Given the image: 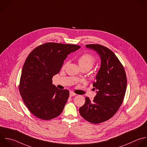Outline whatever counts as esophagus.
Segmentation results:
<instances>
[{
	"mask_svg": "<svg viewBox=\"0 0 147 147\" xmlns=\"http://www.w3.org/2000/svg\"><path fill=\"white\" fill-rule=\"evenodd\" d=\"M76 94L75 93H74V92L72 91H70L69 92V96H75Z\"/></svg>",
	"mask_w": 147,
	"mask_h": 147,
	"instance_id": "obj_1",
	"label": "esophagus"
}]
</instances>
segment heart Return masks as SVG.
I'll use <instances>...</instances> for the list:
<instances>
[{
    "label": "heart",
    "instance_id": "obj_1",
    "mask_svg": "<svg viewBox=\"0 0 147 147\" xmlns=\"http://www.w3.org/2000/svg\"><path fill=\"white\" fill-rule=\"evenodd\" d=\"M78 63L82 69H87L89 71L95 64V58L90 54L85 53L79 57L78 59ZM68 63H69V61H67L64 64V67H65Z\"/></svg>",
    "mask_w": 147,
    "mask_h": 147
}]
</instances>
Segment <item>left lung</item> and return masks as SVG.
<instances>
[{"mask_svg":"<svg viewBox=\"0 0 147 147\" xmlns=\"http://www.w3.org/2000/svg\"><path fill=\"white\" fill-rule=\"evenodd\" d=\"M86 47L97 52L101 64L93 83L96 95L93 100L86 97L79 113L87 121L99 123L111 118L122 105L126 90V76L123 65L109 48L99 44Z\"/></svg>","mask_w":147,"mask_h":147,"instance_id":"1","label":"left lung"}]
</instances>
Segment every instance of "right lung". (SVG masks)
Returning a JSON list of instances; mask_svg holds the SVG:
<instances>
[{
    "mask_svg": "<svg viewBox=\"0 0 147 147\" xmlns=\"http://www.w3.org/2000/svg\"><path fill=\"white\" fill-rule=\"evenodd\" d=\"M79 45L48 42L33 50L28 56L21 73L19 90L29 111L43 120L58 117L69 97L68 90H59L52 84L68 55Z\"/></svg>",
    "mask_w": 147,
    "mask_h": 147,
    "instance_id": "right-lung-1",
    "label": "right lung"
}]
</instances>
